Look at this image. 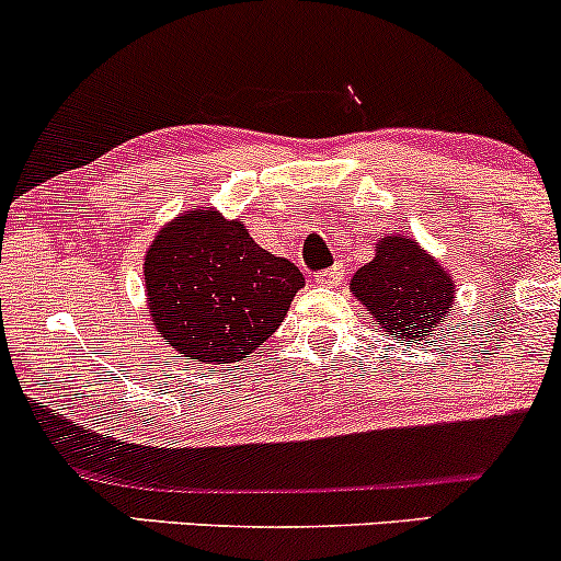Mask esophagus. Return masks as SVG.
I'll list each match as a JSON object with an SVG mask.
<instances>
[{
	"label": "esophagus",
	"instance_id": "esophagus-1",
	"mask_svg": "<svg viewBox=\"0 0 561 561\" xmlns=\"http://www.w3.org/2000/svg\"><path fill=\"white\" fill-rule=\"evenodd\" d=\"M341 279H343V268L341 266L324 268V271H319V274H317V282H319V285H324V287L341 285Z\"/></svg>",
	"mask_w": 561,
	"mask_h": 561
}]
</instances>
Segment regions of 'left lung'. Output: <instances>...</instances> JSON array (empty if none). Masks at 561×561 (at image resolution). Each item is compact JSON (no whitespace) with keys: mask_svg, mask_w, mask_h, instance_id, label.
Listing matches in <instances>:
<instances>
[{"mask_svg":"<svg viewBox=\"0 0 561 561\" xmlns=\"http://www.w3.org/2000/svg\"><path fill=\"white\" fill-rule=\"evenodd\" d=\"M351 293L393 341H426L450 317L455 282L415 239L393 233L378 239L367 266L351 279Z\"/></svg>","mask_w":561,"mask_h":561,"instance_id":"1","label":"left lung"}]
</instances>
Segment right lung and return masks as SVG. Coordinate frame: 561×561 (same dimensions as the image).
I'll list each match as a JSON object with an SVG mask.
<instances>
[{
	"label": "right lung",
	"instance_id": "add662e5",
	"mask_svg": "<svg viewBox=\"0 0 561 561\" xmlns=\"http://www.w3.org/2000/svg\"><path fill=\"white\" fill-rule=\"evenodd\" d=\"M149 317L162 341L199 365L242 362L274 335L304 274L252 242L244 220L188 210L144 257Z\"/></svg>",
	"mask_w": 561,
	"mask_h": 561
}]
</instances>
